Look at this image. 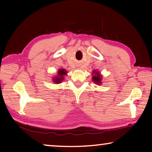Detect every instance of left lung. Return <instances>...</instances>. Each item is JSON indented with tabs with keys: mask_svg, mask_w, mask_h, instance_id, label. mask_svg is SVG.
<instances>
[{
	"mask_svg": "<svg viewBox=\"0 0 152 152\" xmlns=\"http://www.w3.org/2000/svg\"><path fill=\"white\" fill-rule=\"evenodd\" d=\"M94 73L95 75L92 77V80H93L95 83H96L98 84H101V76L100 75V73L98 72L94 71L93 74Z\"/></svg>",
	"mask_w": 152,
	"mask_h": 152,
	"instance_id": "1",
	"label": "left lung"
}]
</instances>
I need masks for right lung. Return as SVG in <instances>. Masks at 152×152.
Returning a JSON list of instances; mask_svg holds the SVG:
<instances>
[{
	"label": "right lung",
	"mask_w": 152,
	"mask_h": 152,
	"mask_svg": "<svg viewBox=\"0 0 152 152\" xmlns=\"http://www.w3.org/2000/svg\"><path fill=\"white\" fill-rule=\"evenodd\" d=\"M66 72L64 70H62V69L59 70H58V76L56 77V78H53L54 79L53 80V81H54V82H56V83H58V84L60 83V82H61L64 79V75H66Z\"/></svg>",
	"instance_id": "1"
}]
</instances>
